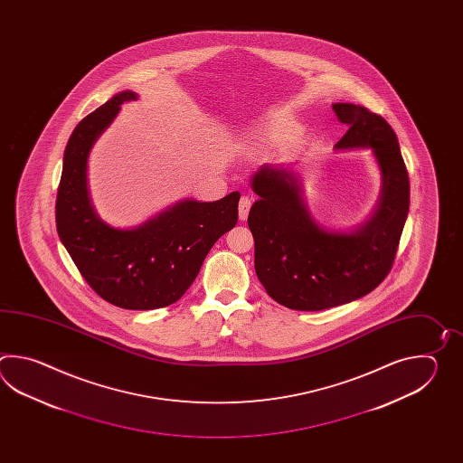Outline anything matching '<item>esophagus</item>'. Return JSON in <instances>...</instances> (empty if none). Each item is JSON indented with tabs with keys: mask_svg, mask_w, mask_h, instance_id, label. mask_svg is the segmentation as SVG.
I'll return each instance as SVG.
<instances>
[{
	"mask_svg": "<svg viewBox=\"0 0 463 463\" xmlns=\"http://www.w3.org/2000/svg\"><path fill=\"white\" fill-rule=\"evenodd\" d=\"M251 197H248V195H243V197L240 198V205H238V215H240V220H243L245 222L246 218H248V212H250V208H251Z\"/></svg>",
	"mask_w": 463,
	"mask_h": 463,
	"instance_id": "obj_1",
	"label": "esophagus"
}]
</instances>
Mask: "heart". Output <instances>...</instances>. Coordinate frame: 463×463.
I'll return each mask as SVG.
<instances>
[{"label":"heart","instance_id":"1","mask_svg":"<svg viewBox=\"0 0 463 463\" xmlns=\"http://www.w3.org/2000/svg\"><path fill=\"white\" fill-rule=\"evenodd\" d=\"M278 136L276 128L273 126H261L255 130V138L258 142H268V140H273Z\"/></svg>","mask_w":463,"mask_h":463}]
</instances>
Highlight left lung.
I'll list each match as a JSON object with an SVG mask.
<instances>
[{
	"label": "left lung",
	"instance_id": "obj_1",
	"mask_svg": "<svg viewBox=\"0 0 463 463\" xmlns=\"http://www.w3.org/2000/svg\"><path fill=\"white\" fill-rule=\"evenodd\" d=\"M349 126L335 148H373L383 175L373 217L351 233L327 232L309 215L291 170L261 165L251 178L260 197L248 215L255 269L276 303L298 311L345 305L389 275L409 213L411 184L399 140L384 118L347 102L333 104Z\"/></svg>",
	"mask_w": 463,
	"mask_h": 463
}]
</instances>
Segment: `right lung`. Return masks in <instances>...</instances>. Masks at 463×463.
I'll list each match as a JSON object with an SVG mask.
<instances>
[{"mask_svg":"<svg viewBox=\"0 0 463 463\" xmlns=\"http://www.w3.org/2000/svg\"><path fill=\"white\" fill-rule=\"evenodd\" d=\"M136 99L132 90L118 92L72 130L56 198V227L88 285L110 305L140 311L177 303L185 295L212 246L235 227L240 194L217 202H178L132 230L104 223L89 198V152L120 104Z\"/></svg>","mask_w":463,"mask_h":463,"instance_id":"obj_1","label":"right lung"}]
</instances>
